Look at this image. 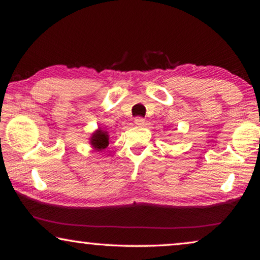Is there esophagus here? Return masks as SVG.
I'll use <instances>...</instances> for the list:
<instances>
[{"label": "esophagus", "instance_id": "34e87169", "mask_svg": "<svg viewBox=\"0 0 260 260\" xmlns=\"http://www.w3.org/2000/svg\"><path fill=\"white\" fill-rule=\"evenodd\" d=\"M134 122H135V125H138V126H144V125H146V120H144L142 117H136L135 119H134Z\"/></svg>", "mask_w": 260, "mask_h": 260}]
</instances>
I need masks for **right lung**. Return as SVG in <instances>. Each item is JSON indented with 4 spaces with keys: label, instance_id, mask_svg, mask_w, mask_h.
Masks as SVG:
<instances>
[{
    "label": "right lung",
    "instance_id": "add662e5",
    "mask_svg": "<svg viewBox=\"0 0 260 260\" xmlns=\"http://www.w3.org/2000/svg\"><path fill=\"white\" fill-rule=\"evenodd\" d=\"M110 142V136L108 131L103 129L102 127H99L94 133H91L89 138L90 147L93 148L95 151H102L105 148L109 146Z\"/></svg>",
    "mask_w": 260,
    "mask_h": 260
}]
</instances>
